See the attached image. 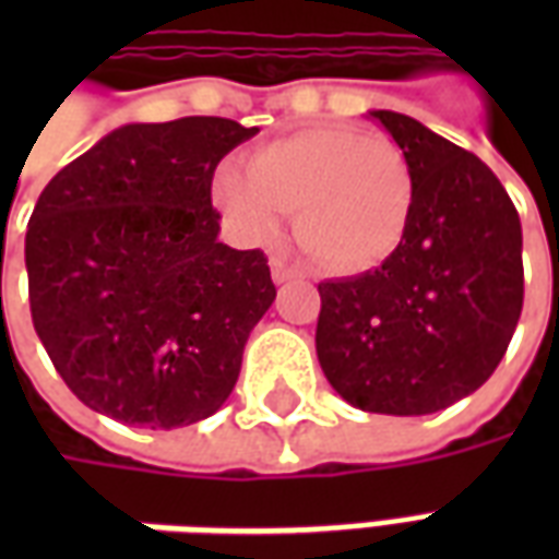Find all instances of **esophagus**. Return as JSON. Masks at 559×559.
Returning a JSON list of instances; mask_svg holds the SVG:
<instances>
[{"mask_svg":"<svg viewBox=\"0 0 559 559\" xmlns=\"http://www.w3.org/2000/svg\"><path fill=\"white\" fill-rule=\"evenodd\" d=\"M269 269H272V281H275V284H287V281L299 278V269L290 266V263H284L281 257H272V260H269Z\"/></svg>","mask_w":559,"mask_h":559,"instance_id":"obj_1","label":"esophagus"}]
</instances>
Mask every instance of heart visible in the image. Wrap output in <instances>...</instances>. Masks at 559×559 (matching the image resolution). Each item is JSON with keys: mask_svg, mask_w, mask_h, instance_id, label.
<instances>
[{"mask_svg": "<svg viewBox=\"0 0 559 559\" xmlns=\"http://www.w3.org/2000/svg\"><path fill=\"white\" fill-rule=\"evenodd\" d=\"M212 194L236 230L272 242L281 212L305 257L332 275L383 266L407 236L413 173L395 143L356 126H311L269 140L248 170L221 167Z\"/></svg>", "mask_w": 559, "mask_h": 559, "instance_id": "1", "label": "heart"}]
</instances>
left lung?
Wrapping results in <instances>:
<instances>
[{"label":"left lung","mask_w":559,"mask_h":559,"mask_svg":"<svg viewBox=\"0 0 559 559\" xmlns=\"http://www.w3.org/2000/svg\"><path fill=\"white\" fill-rule=\"evenodd\" d=\"M368 119L411 164L413 218L383 266L317 287V359L353 407L425 416L473 395L515 335L521 221L473 152L404 114Z\"/></svg>","instance_id":"1"}]
</instances>
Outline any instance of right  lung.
Wrapping results in <instances>:
<instances>
[{
    "label": "right lung",
    "instance_id": "obj_1",
    "mask_svg": "<svg viewBox=\"0 0 559 559\" xmlns=\"http://www.w3.org/2000/svg\"><path fill=\"white\" fill-rule=\"evenodd\" d=\"M254 134L221 116L131 122L38 197L26 230L32 323L95 413L179 428L230 399L275 284L263 251L218 242L212 176Z\"/></svg>",
    "mask_w": 559,
    "mask_h": 559
}]
</instances>
